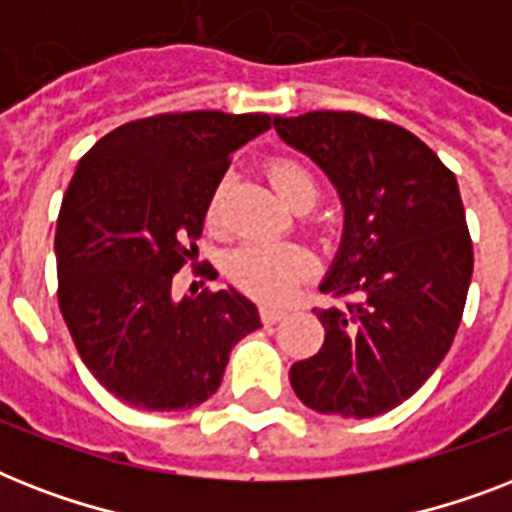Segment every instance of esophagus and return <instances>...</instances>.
<instances>
[{
	"mask_svg": "<svg viewBox=\"0 0 512 512\" xmlns=\"http://www.w3.org/2000/svg\"><path fill=\"white\" fill-rule=\"evenodd\" d=\"M284 316H287V313L279 311V308H271V305H263V308H260V319H263V324H279Z\"/></svg>",
	"mask_w": 512,
	"mask_h": 512,
	"instance_id": "34e87169",
	"label": "esophagus"
}]
</instances>
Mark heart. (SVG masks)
Segmentation results:
<instances>
[{
    "label": "heart",
    "instance_id": "b5f03b06",
    "mask_svg": "<svg viewBox=\"0 0 512 512\" xmlns=\"http://www.w3.org/2000/svg\"><path fill=\"white\" fill-rule=\"evenodd\" d=\"M273 188L287 201L289 207H311L319 196V183L308 167L295 159H273L268 164ZM223 185H217L207 204V220L212 223L220 207ZM228 276L247 295L265 300V303H281L287 300L300 281H305L313 271V257L297 244H265V241H249L241 244L225 260Z\"/></svg>",
    "mask_w": 512,
    "mask_h": 512
}]
</instances>
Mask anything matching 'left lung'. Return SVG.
I'll return each mask as SVG.
<instances>
[{"instance_id":"1","label":"left lung","mask_w":512,"mask_h":512,"mask_svg":"<svg viewBox=\"0 0 512 512\" xmlns=\"http://www.w3.org/2000/svg\"><path fill=\"white\" fill-rule=\"evenodd\" d=\"M273 127L340 193L342 239L319 284L353 303L316 308L324 345L289 382L313 412L377 417L422 388L452 348L473 276L457 177L404 127L311 111Z\"/></svg>"}]
</instances>
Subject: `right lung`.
<instances>
[{
	"label": "right lung",
	"instance_id": "add662e5",
	"mask_svg": "<svg viewBox=\"0 0 512 512\" xmlns=\"http://www.w3.org/2000/svg\"><path fill=\"white\" fill-rule=\"evenodd\" d=\"M265 130V114H162L116 127L76 164L55 231L58 303L84 366L124 404L199 406L260 329L233 287L175 300L172 276L199 252L231 154Z\"/></svg>",
	"mask_w": 512,
	"mask_h": 512
}]
</instances>
